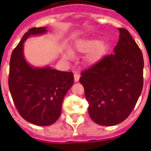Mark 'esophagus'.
<instances>
[{
    "label": "esophagus",
    "mask_w": 151,
    "mask_h": 151,
    "mask_svg": "<svg viewBox=\"0 0 151 151\" xmlns=\"http://www.w3.org/2000/svg\"><path fill=\"white\" fill-rule=\"evenodd\" d=\"M74 82H78L79 81V78H80V74L78 73H74Z\"/></svg>",
    "instance_id": "obj_1"
}]
</instances>
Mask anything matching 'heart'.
<instances>
[{
	"label": "heart",
	"instance_id": "b5f03b06",
	"mask_svg": "<svg viewBox=\"0 0 151 151\" xmlns=\"http://www.w3.org/2000/svg\"><path fill=\"white\" fill-rule=\"evenodd\" d=\"M75 48L80 52H86V61L88 64H95L100 60L107 50V43L104 40H98L96 39H82L78 40L75 43ZM73 52L70 50H65L63 53V58L65 60H72Z\"/></svg>",
	"mask_w": 151,
	"mask_h": 151
}]
</instances>
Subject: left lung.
<instances>
[{"instance_id":"1","label":"left lung","mask_w":151,"mask_h":151,"mask_svg":"<svg viewBox=\"0 0 151 151\" xmlns=\"http://www.w3.org/2000/svg\"><path fill=\"white\" fill-rule=\"evenodd\" d=\"M114 53L82 72L91 120L103 126L121 123L135 107L143 87L142 51L126 29L119 28Z\"/></svg>"}]
</instances>
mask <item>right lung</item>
Returning a JSON list of instances; mask_svg holds the SVG:
<instances>
[{
  "mask_svg": "<svg viewBox=\"0 0 151 151\" xmlns=\"http://www.w3.org/2000/svg\"><path fill=\"white\" fill-rule=\"evenodd\" d=\"M47 31L43 27L26 32L13 51L9 62V88L15 107L24 120L39 126H48L58 120L63 99L74 82L72 72L50 66L35 67L27 61L24 42L31 35Z\"/></svg>",
  "mask_w": 151,
  "mask_h": 151,
  "instance_id": "right-lung-1",
  "label": "right lung"
}]
</instances>
